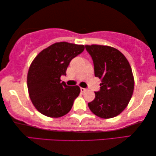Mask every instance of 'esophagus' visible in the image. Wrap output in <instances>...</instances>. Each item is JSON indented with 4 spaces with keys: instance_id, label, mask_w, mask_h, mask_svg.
<instances>
[{
    "instance_id": "esophagus-1",
    "label": "esophagus",
    "mask_w": 156,
    "mask_h": 156,
    "mask_svg": "<svg viewBox=\"0 0 156 156\" xmlns=\"http://www.w3.org/2000/svg\"><path fill=\"white\" fill-rule=\"evenodd\" d=\"M80 90H81V93L85 92L86 90V88H81Z\"/></svg>"
}]
</instances>
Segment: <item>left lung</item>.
<instances>
[{
  "label": "left lung",
  "instance_id": "8db88e82",
  "mask_svg": "<svg viewBox=\"0 0 156 156\" xmlns=\"http://www.w3.org/2000/svg\"><path fill=\"white\" fill-rule=\"evenodd\" d=\"M94 65L95 76L101 80L100 90L88 105L102 119L118 116L128 106L134 90V76L126 56L114 47L85 45Z\"/></svg>",
  "mask_w": 156,
  "mask_h": 156
}]
</instances>
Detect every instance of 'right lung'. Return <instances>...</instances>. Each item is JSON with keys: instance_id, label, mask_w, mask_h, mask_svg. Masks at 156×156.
<instances>
[{"instance_id": "add662e5", "label": "right lung", "mask_w": 156, "mask_h": 156, "mask_svg": "<svg viewBox=\"0 0 156 156\" xmlns=\"http://www.w3.org/2000/svg\"><path fill=\"white\" fill-rule=\"evenodd\" d=\"M83 50L84 45L56 42L40 51L31 63L27 75L28 94L43 115L58 118L70 111L80 88L67 86L61 76L66 75L71 60Z\"/></svg>"}]
</instances>
